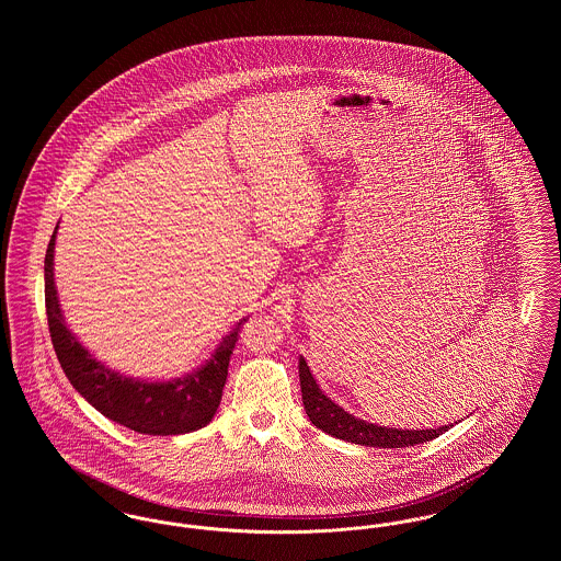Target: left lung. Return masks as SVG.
<instances>
[{"label":"left lung","instance_id":"left-lung-1","mask_svg":"<svg viewBox=\"0 0 561 561\" xmlns=\"http://www.w3.org/2000/svg\"><path fill=\"white\" fill-rule=\"evenodd\" d=\"M298 376H300V391L302 403L309 421L321 428L323 433L345 439L359 446H373V448H408L416 444H425L435 437H439L444 431L454 425H444L437 428H396L378 427L368 421H362L353 414H348L345 408L330 400L316 382L313 374L309 370L305 357H298Z\"/></svg>","mask_w":561,"mask_h":561}]
</instances>
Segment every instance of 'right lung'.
Returning <instances> with one entry per match:
<instances>
[{"instance_id":"obj_1","label":"right lung","mask_w":561,"mask_h":561,"mask_svg":"<svg viewBox=\"0 0 561 561\" xmlns=\"http://www.w3.org/2000/svg\"><path fill=\"white\" fill-rule=\"evenodd\" d=\"M53 240L46 250V313L54 351L73 389L108 421L145 435H181L206 427L216 414L227 382V368L238 343L243 320L214 348L197 370L170 380H140L111 370L96 359L67 328L54 284Z\"/></svg>"}]
</instances>
